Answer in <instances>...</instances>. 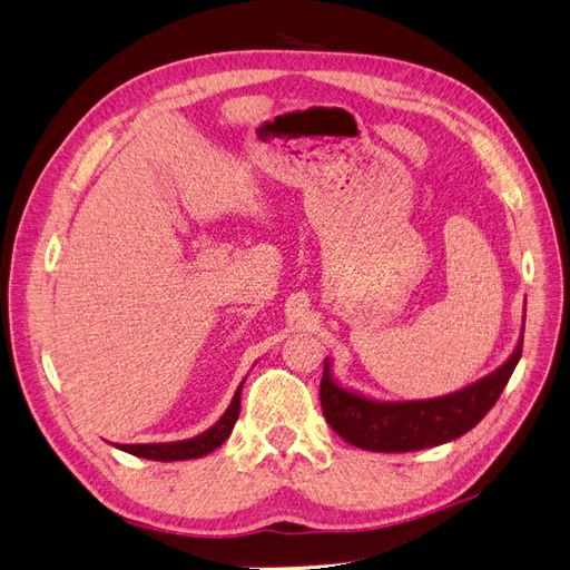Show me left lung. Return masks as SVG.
Masks as SVG:
<instances>
[{"instance_id": "1", "label": "left lung", "mask_w": 570, "mask_h": 570, "mask_svg": "<svg viewBox=\"0 0 570 570\" xmlns=\"http://www.w3.org/2000/svg\"><path fill=\"white\" fill-rule=\"evenodd\" d=\"M525 327V318H523ZM523 352V335L502 366L456 392L433 400L385 402L342 387L325 358L321 377L323 416L335 433L358 450L368 452H419L452 442L475 428L497 404Z\"/></svg>"}]
</instances>
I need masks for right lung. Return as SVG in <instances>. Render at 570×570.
Instances as JSON below:
<instances>
[{
	"label": "right lung",
	"mask_w": 570,
	"mask_h": 570,
	"mask_svg": "<svg viewBox=\"0 0 570 570\" xmlns=\"http://www.w3.org/2000/svg\"><path fill=\"white\" fill-rule=\"evenodd\" d=\"M245 381L239 383L237 392L233 394V402L226 409V413L209 428L199 433L197 438L178 440V442H149V444H116L118 450H124L132 456L151 459V461H187V459H199L209 452L218 450V446L226 442L233 433L235 421L239 416V392H243Z\"/></svg>",
	"instance_id": "add662e5"
}]
</instances>
